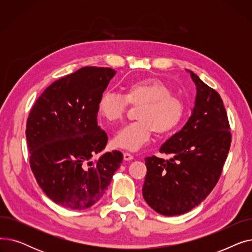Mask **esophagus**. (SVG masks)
Wrapping results in <instances>:
<instances>
[{"instance_id": "esophagus-1", "label": "esophagus", "mask_w": 252, "mask_h": 252, "mask_svg": "<svg viewBox=\"0 0 252 252\" xmlns=\"http://www.w3.org/2000/svg\"><path fill=\"white\" fill-rule=\"evenodd\" d=\"M134 158V156L131 155L130 153H128V152H125L124 153V159L125 160H126V161H129V160H131Z\"/></svg>"}]
</instances>
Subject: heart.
Segmentation results:
<instances>
[{
  "mask_svg": "<svg viewBox=\"0 0 252 252\" xmlns=\"http://www.w3.org/2000/svg\"><path fill=\"white\" fill-rule=\"evenodd\" d=\"M128 103L141 105L139 122L119 128L112 139L113 146L119 149L137 151L146 145L155 130L158 136L171 133L181 124L185 115L183 99L173 94V89L156 77H145L128 83L125 95L106 91L101 95L98 114L109 123L118 122L125 115Z\"/></svg>",
  "mask_w": 252,
  "mask_h": 252,
  "instance_id": "obj_1",
  "label": "heart"
}]
</instances>
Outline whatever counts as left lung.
<instances>
[{
	"instance_id": "left-lung-1",
	"label": "left lung",
	"mask_w": 252,
	"mask_h": 252,
	"mask_svg": "<svg viewBox=\"0 0 252 252\" xmlns=\"http://www.w3.org/2000/svg\"><path fill=\"white\" fill-rule=\"evenodd\" d=\"M187 71L197 91L191 116L160 147L169 159L145 158L143 197L156 213L167 217L186 214L205 199L220 179L231 146L230 125L219 93Z\"/></svg>"
}]
</instances>
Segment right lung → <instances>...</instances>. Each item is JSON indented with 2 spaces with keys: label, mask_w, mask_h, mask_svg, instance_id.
<instances>
[{
  "label": "right lung",
  "mask_w": 252,
  "mask_h": 252,
  "mask_svg": "<svg viewBox=\"0 0 252 252\" xmlns=\"http://www.w3.org/2000/svg\"><path fill=\"white\" fill-rule=\"evenodd\" d=\"M116 71L86 66L49 86L26 123L30 163L39 187L57 204L85 209L98 202L123 162L102 153L108 137L98 126L97 105Z\"/></svg>",
  "instance_id": "obj_1"
}]
</instances>
